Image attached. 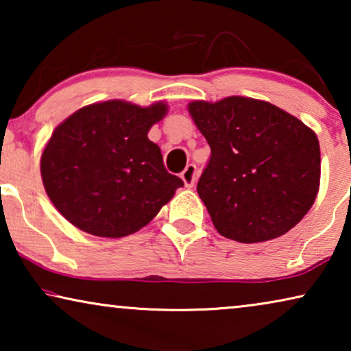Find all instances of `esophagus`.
Here are the masks:
<instances>
[{
    "instance_id": "34e87169",
    "label": "esophagus",
    "mask_w": 351,
    "mask_h": 351,
    "mask_svg": "<svg viewBox=\"0 0 351 351\" xmlns=\"http://www.w3.org/2000/svg\"><path fill=\"white\" fill-rule=\"evenodd\" d=\"M196 176H198V172H196V166L195 165H189L184 171H182V174H180L185 186H189V189H191V186L195 185Z\"/></svg>"
}]
</instances>
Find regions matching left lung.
Listing matches in <instances>:
<instances>
[{
  "instance_id": "obj_1",
  "label": "left lung",
  "mask_w": 351,
  "mask_h": 351,
  "mask_svg": "<svg viewBox=\"0 0 351 351\" xmlns=\"http://www.w3.org/2000/svg\"><path fill=\"white\" fill-rule=\"evenodd\" d=\"M189 110L210 147L196 190L217 232L262 243L295 227L318 193L316 134L275 105L238 95Z\"/></svg>"
}]
</instances>
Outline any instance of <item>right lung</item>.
Listing matches in <instances>:
<instances>
[{
  "mask_svg": "<svg viewBox=\"0 0 351 351\" xmlns=\"http://www.w3.org/2000/svg\"><path fill=\"white\" fill-rule=\"evenodd\" d=\"M166 110L108 100L78 110L56 129L43 152L41 177L70 223L95 237H128L184 186L147 136Z\"/></svg>",
  "mask_w": 351,
  "mask_h": 351,
  "instance_id": "1",
  "label": "right lung"
}]
</instances>
